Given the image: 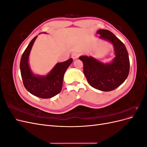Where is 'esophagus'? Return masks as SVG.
<instances>
[{"mask_svg": "<svg viewBox=\"0 0 147 147\" xmlns=\"http://www.w3.org/2000/svg\"><path fill=\"white\" fill-rule=\"evenodd\" d=\"M78 57H79V54L77 53H73L72 55V57L74 59H78Z\"/></svg>", "mask_w": 147, "mask_h": 147, "instance_id": "obj_1", "label": "esophagus"}]
</instances>
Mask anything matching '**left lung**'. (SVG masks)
<instances>
[{"label":"left lung","instance_id":"8db88e82","mask_svg":"<svg viewBox=\"0 0 147 147\" xmlns=\"http://www.w3.org/2000/svg\"><path fill=\"white\" fill-rule=\"evenodd\" d=\"M100 38L112 43L115 57L112 63L104 64L91 56H82L83 73L88 82L97 90L111 91L121 85L129 72V59L124 43L110 30L100 29L97 31Z\"/></svg>","mask_w":147,"mask_h":147}]
</instances>
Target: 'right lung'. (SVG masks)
Instances as JSON below:
<instances>
[{"instance_id": "right-lung-1", "label": "right lung", "mask_w": 147, "mask_h": 147, "mask_svg": "<svg viewBox=\"0 0 147 147\" xmlns=\"http://www.w3.org/2000/svg\"><path fill=\"white\" fill-rule=\"evenodd\" d=\"M37 37V35L30 41L21 56V75L24 86L30 93L40 98L48 99L61 92L64 73L73 62V59L70 58L66 61L57 63L46 76L35 75L30 69L29 56Z\"/></svg>"}]
</instances>
